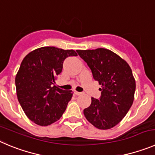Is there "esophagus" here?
Listing matches in <instances>:
<instances>
[{
	"instance_id": "34e87169",
	"label": "esophagus",
	"mask_w": 155,
	"mask_h": 155,
	"mask_svg": "<svg viewBox=\"0 0 155 155\" xmlns=\"http://www.w3.org/2000/svg\"><path fill=\"white\" fill-rule=\"evenodd\" d=\"M74 93L76 94V95H81V94H82V92H78V91H76L75 90L74 91Z\"/></svg>"
}]
</instances>
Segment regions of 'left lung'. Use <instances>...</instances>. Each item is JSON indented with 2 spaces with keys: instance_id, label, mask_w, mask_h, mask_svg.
I'll list each match as a JSON object with an SVG mask.
<instances>
[{
  "instance_id": "left-lung-1",
  "label": "left lung",
  "mask_w": 155,
  "mask_h": 155,
  "mask_svg": "<svg viewBox=\"0 0 155 155\" xmlns=\"http://www.w3.org/2000/svg\"><path fill=\"white\" fill-rule=\"evenodd\" d=\"M76 52L102 86L101 98H92L91 105L83 110L85 117L95 128L110 129L123 119L134 101L136 84L131 67L118 55L105 48Z\"/></svg>"
}]
</instances>
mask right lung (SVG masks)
<instances>
[{
	"instance_id": "add662e5",
	"label": "right lung",
	"mask_w": 155,
	"mask_h": 155,
	"mask_svg": "<svg viewBox=\"0 0 155 155\" xmlns=\"http://www.w3.org/2000/svg\"><path fill=\"white\" fill-rule=\"evenodd\" d=\"M76 56L73 50L43 47L29 53L21 62L15 77L17 99L27 118L37 125H51L66 110L73 92L53 84L65 59Z\"/></svg>"
}]
</instances>
